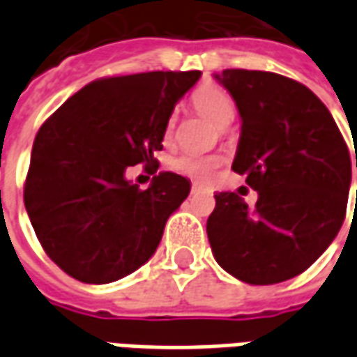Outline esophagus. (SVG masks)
Here are the masks:
<instances>
[{"label":"esophagus","instance_id":"esophagus-1","mask_svg":"<svg viewBox=\"0 0 357 357\" xmlns=\"http://www.w3.org/2000/svg\"><path fill=\"white\" fill-rule=\"evenodd\" d=\"M202 189H204V187H202L201 183H193V185H191V191H193V193H197V191H202Z\"/></svg>","mask_w":357,"mask_h":357}]
</instances>
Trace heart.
Wrapping results in <instances>:
<instances>
[{"instance_id": "1", "label": "heart", "mask_w": 357, "mask_h": 357, "mask_svg": "<svg viewBox=\"0 0 357 357\" xmlns=\"http://www.w3.org/2000/svg\"><path fill=\"white\" fill-rule=\"evenodd\" d=\"M195 109L206 116L218 128H227L235 118V105L231 97L224 89L216 86H202L193 95ZM176 132V114H172L164 128V139L170 141ZM224 164V158L220 155H197V153H183L172 160L174 170L185 174L189 178L199 181H210L216 176L218 168Z\"/></svg>"}]
</instances>
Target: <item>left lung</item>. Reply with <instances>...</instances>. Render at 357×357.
Wrapping results in <instances>:
<instances>
[{"label": "left lung", "instance_id": "obj_1", "mask_svg": "<svg viewBox=\"0 0 357 357\" xmlns=\"http://www.w3.org/2000/svg\"><path fill=\"white\" fill-rule=\"evenodd\" d=\"M214 78L241 116L231 168L258 201L250 208L237 193L214 195L206 222L212 255L239 281L281 283L306 271L337 237L352 181L350 153L327 107L306 86L241 68Z\"/></svg>", "mask_w": 357, "mask_h": 357}]
</instances>
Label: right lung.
<instances>
[{"label":"right lung","mask_w":357,"mask_h":357,"mask_svg":"<svg viewBox=\"0 0 357 357\" xmlns=\"http://www.w3.org/2000/svg\"><path fill=\"white\" fill-rule=\"evenodd\" d=\"M199 78V70L102 78L43 122L24 206L43 250L65 273L82 283H112L155 255L191 181L160 172L141 191L126 170L145 162L156 172L153 153L162 149L166 122Z\"/></svg>","instance_id":"add662e5"}]
</instances>
